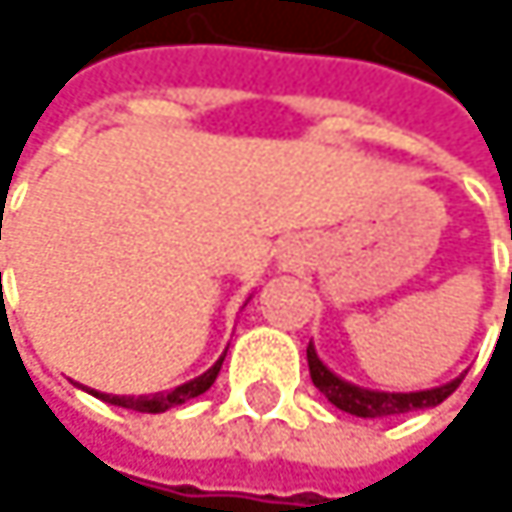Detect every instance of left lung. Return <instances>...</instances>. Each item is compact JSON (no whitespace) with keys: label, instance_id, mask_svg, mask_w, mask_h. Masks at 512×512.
I'll return each mask as SVG.
<instances>
[{"label":"left lung","instance_id":"left-lung-1","mask_svg":"<svg viewBox=\"0 0 512 512\" xmlns=\"http://www.w3.org/2000/svg\"><path fill=\"white\" fill-rule=\"evenodd\" d=\"M307 362H310V378H313L316 390H319L334 408H341V411H347V415H356V418H390V415H408V411L433 408V405L445 402L451 393L458 390V384L464 381V375H461V378L448 381V384H439V387H430V390H411V393L368 390V387L350 384V381H344V378L334 375V371L319 359L313 341H310V347H307Z\"/></svg>","mask_w":512,"mask_h":512}]
</instances>
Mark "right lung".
<instances>
[{"label": "right lung", "mask_w": 512, "mask_h": 512, "mask_svg": "<svg viewBox=\"0 0 512 512\" xmlns=\"http://www.w3.org/2000/svg\"><path fill=\"white\" fill-rule=\"evenodd\" d=\"M227 356V353H224ZM224 356L214 362L208 371H202L199 378H193V381H187V384H181V387H174V390H165V393H153V396H113V393H101V390H88L91 396H97V399H104V402H110V405H119V408H131V411H147V415H159V411H168V408H174V405H184V402H190V399H196V396H202L211 384H214V378H218V371H221V365H224Z\"/></svg>", "instance_id": "1"}]
</instances>
